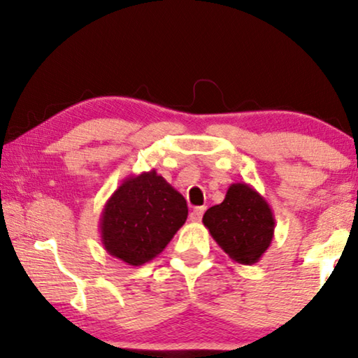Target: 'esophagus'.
<instances>
[{"label": "esophagus", "mask_w": 358, "mask_h": 358, "mask_svg": "<svg viewBox=\"0 0 358 358\" xmlns=\"http://www.w3.org/2000/svg\"><path fill=\"white\" fill-rule=\"evenodd\" d=\"M203 212H205V207H195L192 212H190V222L199 223L203 217Z\"/></svg>", "instance_id": "obj_1"}]
</instances>
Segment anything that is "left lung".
<instances>
[{
  "label": "left lung",
  "mask_w": 358,
  "mask_h": 358,
  "mask_svg": "<svg viewBox=\"0 0 358 358\" xmlns=\"http://www.w3.org/2000/svg\"><path fill=\"white\" fill-rule=\"evenodd\" d=\"M202 222L229 259L244 266L256 264L264 256L275 229L271 205L244 182L229 185L223 202L210 207Z\"/></svg>",
  "instance_id": "left-lung-1"
}]
</instances>
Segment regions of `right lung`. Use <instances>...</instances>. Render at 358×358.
<instances>
[{
  "label": "right lung",
  "instance_id": "1",
  "mask_svg": "<svg viewBox=\"0 0 358 358\" xmlns=\"http://www.w3.org/2000/svg\"><path fill=\"white\" fill-rule=\"evenodd\" d=\"M187 213L185 199L155 169L129 176L101 213L102 246L129 266H143L163 252Z\"/></svg>",
  "mask_w": 358,
  "mask_h": 358
}]
</instances>
